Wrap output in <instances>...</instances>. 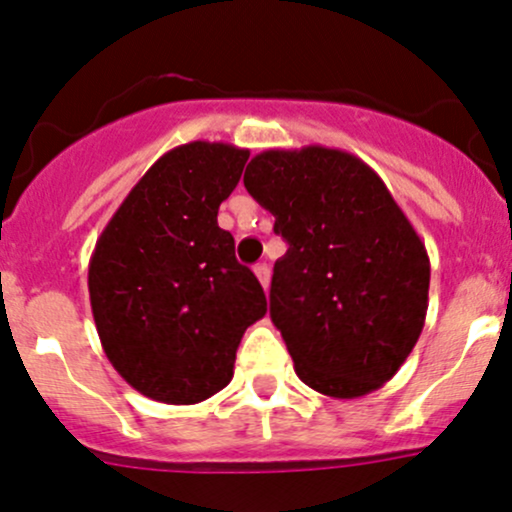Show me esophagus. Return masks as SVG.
<instances>
[{
    "mask_svg": "<svg viewBox=\"0 0 512 512\" xmlns=\"http://www.w3.org/2000/svg\"><path fill=\"white\" fill-rule=\"evenodd\" d=\"M255 274H257V279H260V284L265 287V292H267V289H270V267H267L265 262H262V265H255Z\"/></svg>",
    "mask_w": 512,
    "mask_h": 512,
    "instance_id": "1",
    "label": "esophagus"
}]
</instances>
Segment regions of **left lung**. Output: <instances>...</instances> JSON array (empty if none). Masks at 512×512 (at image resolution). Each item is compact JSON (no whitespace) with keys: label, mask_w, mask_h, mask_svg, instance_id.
Here are the masks:
<instances>
[{"label":"left lung","mask_w":512,"mask_h":512,"mask_svg":"<svg viewBox=\"0 0 512 512\" xmlns=\"http://www.w3.org/2000/svg\"><path fill=\"white\" fill-rule=\"evenodd\" d=\"M242 181L289 245L274 262L270 316L301 383L338 400L383 387L429 304L427 247L383 179L311 144L257 154Z\"/></svg>","instance_id":"1"}]
</instances>
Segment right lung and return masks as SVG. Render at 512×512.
<instances>
[{
	"label": "right lung",
	"mask_w": 512,
	"mask_h": 512,
	"mask_svg": "<svg viewBox=\"0 0 512 512\" xmlns=\"http://www.w3.org/2000/svg\"><path fill=\"white\" fill-rule=\"evenodd\" d=\"M247 157L223 142L171 149L95 242L88 289L100 343L144 397L196 405L223 390L242 333L267 314L260 282L218 228Z\"/></svg>",
	"instance_id": "right-lung-1"
}]
</instances>
